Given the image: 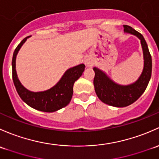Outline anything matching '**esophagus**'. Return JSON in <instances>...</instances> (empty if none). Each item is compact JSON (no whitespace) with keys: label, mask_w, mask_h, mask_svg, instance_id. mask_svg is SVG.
<instances>
[{"label":"esophagus","mask_w":159,"mask_h":159,"mask_svg":"<svg viewBox=\"0 0 159 159\" xmlns=\"http://www.w3.org/2000/svg\"><path fill=\"white\" fill-rule=\"evenodd\" d=\"M86 64L87 65V66H93V63L91 61H86Z\"/></svg>","instance_id":"obj_1"}]
</instances>
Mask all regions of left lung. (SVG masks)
I'll return each mask as SVG.
<instances>
[{"mask_svg": "<svg viewBox=\"0 0 159 159\" xmlns=\"http://www.w3.org/2000/svg\"><path fill=\"white\" fill-rule=\"evenodd\" d=\"M124 32L135 35L141 40L144 57V68L138 80L132 84L122 86L112 81L103 71L94 67L95 91L104 103L115 107H125L133 103L142 95L152 76V57L143 36L128 25H123Z\"/></svg>", "mask_w": 159, "mask_h": 159, "instance_id": "1", "label": "left lung"}]
</instances>
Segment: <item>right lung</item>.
Wrapping results in <instances>:
<instances>
[{
	"label": "right lung",
	"instance_id": "add662e5",
	"mask_svg": "<svg viewBox=\"0 0 159 159\" xmlns=\"http://www.w3.org/2000/svg\"><path fill=\"white\" fill-rule=\"evenodd\" d=\"M30 37V36L25 37L19 43L13 54L12 77L14 86L21 99L30 107L42 112H55L70 103L73 96V84L83 74L85 70V65L82 63L68 69L60 81L50 89L42 92L28 90L21 84L17 77L16 71V57L20 47Z\"/></svg>",
	"mask_w": 159,
	"mask_h": 159
}]
</instances>
